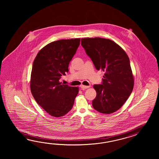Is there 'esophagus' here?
Listing matches in <instances>:
<instances>
[{
  "mask_svg": "<svg viewBox=\"0 0 159 159\" xmlns=\"http://www.w3.org/2000/svg\"><path fill=\"white\" fill-rule=\"evenodd\" d=\"M90 86H84V85H81L80 86V88L82 89V90H84V89H86L90 87Z\"/></svg>",
  "mask_w": 159,
  "mask_h": 159,
  "instance_id": "1",
  "label": "esophagus"
}]
</instances>
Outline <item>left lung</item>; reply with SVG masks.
<instances>
[{
    "mask_svg": "<svg viewBox=\"0 0 159 159\" xmlns=\"http://www.w3.org/2000/svg\"><path fill=\"white\" fill-rule=\"evenodd\" d=\"M81 45L97 70L105 72L102 84H94L97 93L93 108L102 114L118 110L133 90L134 79L125 51L109 39L85 38Z\"/></svg>",
    "mask_w": 159,
    "mask_h": 159,
    "instance_id": "left-lung-1",
    "label": "left lung"
}]
</instances>
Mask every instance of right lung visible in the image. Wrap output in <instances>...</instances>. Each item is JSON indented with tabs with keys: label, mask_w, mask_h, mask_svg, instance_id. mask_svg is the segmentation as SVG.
<instances>
[{
	"label": "right lung",
	"mask_w": 159,
	"mask_h": 159,
	"mask_svg": "<svg viewBox=\"0 0 159 159\" xmlns=\"http://www.w3.org/2000/svg\"><path fill=\"white\" fill-rule=\"evenodd\" d=\"M80 39H61L42 48L34 59L30 89L37 102L50 116L60 117L72 108L78 87L62 84L59 79L80 45Z\"/></svg>",
	"instance_id": "add662e5"
}]
</instances>
